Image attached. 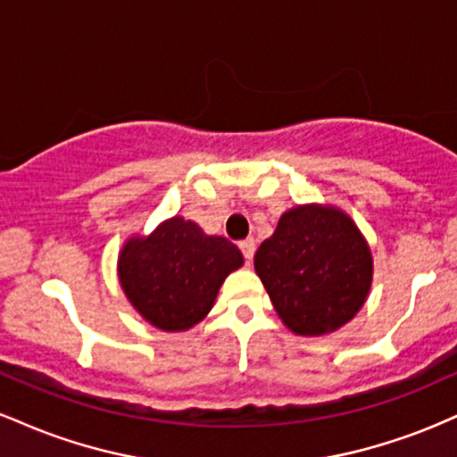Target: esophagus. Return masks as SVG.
I'll list each match as a JSON object with an SVG mask.
<instances>
[{"label":"esophagus","instance_id":"34e87169","mask_svg":"<svg viewBox=\"0 0 457 457\" xmlns=\"http://www.w3.org/2000/svg\"><path fill=\"white\" fill-rule=\"evenodd\" d=\"M238 246H240V251H243V255H245L246 262L253 260V253H255V240L253 238L240 240Z\"/></svg>","mask_w":457,"mask_h":457}]
</instances>
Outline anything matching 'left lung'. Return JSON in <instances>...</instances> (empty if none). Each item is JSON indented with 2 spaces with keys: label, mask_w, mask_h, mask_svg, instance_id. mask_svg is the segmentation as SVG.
I'll use <instances>...</instances> for the list:
<instances>
[{
  "label": "left lung",
  "mask_w": 457,
  "mask_h": 457,
  "mask_svg": "<svg viewBox=\"0 0 457 457\" xmlns=\"http://www.w3.org/2000/svg\"><path fill=\"white\" fill-rule=\"evenodd\" d=\"M253 264L283 324L309 337L350 322L374 272L370 245L353 219L318 204L283 212Z\"/></svg>",
  "instance_id": "obj_1"
}]
</instances>
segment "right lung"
Here are the masks:
<instances>
[{"label":"right lung","mask_w":457,"mask_h":457,"mask_svg":"<svg viewBox=\"0 0 457 457\" xmlns=\"http://www.w3.org/2000/svg\"><path fill=\"white\" fill-rule=\"evenodd\" d=\"M243 266V253L223 236L171 217L150 236H133L118 258L124 295L152 327L176 333L208 316L219 287Z\"/></svg>","instance_id":"add662e5"}]
</instances>
